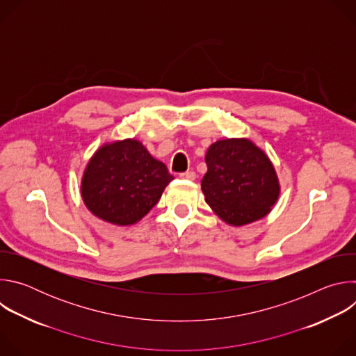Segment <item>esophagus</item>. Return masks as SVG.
<instances>
[{
  "label": "esophagus",
  "instance_id": "esophagus-1",
  "mask_svg": "<svg viewBox=\"0 0 356 356\" xmlns=\"http://www.w3.org/2000/svg\"><path fill=\"white\" fill-rule=\"evenodd\" d=\"M180 179L183 180H188V181H193L195 180V173L194 172H184L180 175Z\"/></svg>",
  "mask_w": 356,
  "mask_h": 356
}]
</instances>
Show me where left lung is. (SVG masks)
<instances>
[{
    "label": "left lung",
    "mask_w": 356,
    "mask_h": 356,
    "mask_svg": "<svg viewBox=\"0 0 356 356\" xmlns=\"http://www.w3.org/2000/svg\"><path fill=\"white\" fill-rule=\"evenodd\" d=\"M201 190L211 210L227 224L242 227L266 217L280 194L273 163L248 138H225L210 145Z\"/></svg>",
    "instance_id": "1"
}]
</instances>
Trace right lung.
<instances>
[{
	"label": "right lung",
	"mask_w": 356,
	"mask_h": 356,
	"mask_svg": "<svg viewBox=\"0 0 356 356\" xmlns=\"http://www.w3.org/2000/svg\"><path fill=\"white\" fill-rule=\"evenodd\" d=\"M173 180L163 162L138 139L107 142L87 162L80 193L97 218L128 227L140 221L161 200Z\"/></svg>",
	"instance_id": "add662e5"
}]
</instances>
